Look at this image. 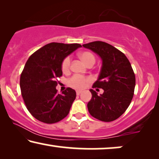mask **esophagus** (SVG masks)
<instances>
[{
    "instance_id": "34e87169",
    "label": "esophagus",
    "mask_w": 159,
    "mask_h": 159,
    "mask_svg": "<svg viewBox=\"0 0 159 159\" xmlns=\"http://www.w3.org/2000/svg\"><path fill=\"white\" fill-rule=\"evenodd\" d=\"M76 93H77V95H80V93H81V90H77L76 91Z\"/></svg>"
}]
</instances>
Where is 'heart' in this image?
<instances>
[{
	"label": "heart",
	"instance_id": "1",
	"mask_svg": "<svg viewBox=\"0 0 159 159\" xmlns=\"http://www.w3.org/2000/svg\"><path fill=\"white\" fill-rule=\"evenodd\" d=\"M79 56L82 61L87 66L93 65L95 62V57L91 52L83 51L79 54ZM71 66V58L67 56L64 59L61 64V69L63 71L66 72L69 70ZM90 81V78L84 77L80 75H74L68 80V84L69 86L72 87L74 88L81 89L83 88L85 84Z\"/></svg>",
	"mask_w": 159,
	"mask_h": 159
}]
</instances>
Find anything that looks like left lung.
I'll list each match as a JSON object with an SVG mask.
<instances>
[{"label":"left lung","mask_w":159,"mask_h":159,"mask_svg":"<svg viewBox=\"0 0 159 159\" xmlns=\"http://www.w3.org/2000/svg\"><path fill=\"white\" fill-rule=\"evenodd\" d=\"M82 46L95 52L102 59L101 73L93 88H102L104 92L98 95L90 89L89 113L106 122L116 120L127 109L133 98L135 75L131 64L122 52L105 42L94 41Z\"/></svg>","instance_id":"left-lung-1"}]
</instances>
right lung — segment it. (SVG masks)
Here are the masks:
<instances>
[{
	"instance_id": "1",
	"label": "right lung",
	"mask_w": 159,
	"mask_h": 159,
	"mask_svg": "<svg viewBox=\"0 0 159 159\" xmlns=\"http://www.w3.org/2000/svg\"><path fill=\"white\" fill-rule=\"evenodd\" d=\"M82 45L51 43L32 53L20 77L23 100L30 114L46 124L60 121L68 115L76 92L67 88L58 94L56 87L62 76L61 64L67 56Z\"/></svg>"
}]
</instances>
